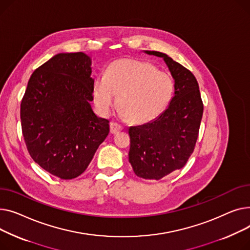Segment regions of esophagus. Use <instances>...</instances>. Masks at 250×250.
I'll return each instance as SVG.
<instances>
[{"label": "esophagus", "instance_id": "obj_1", "mask_svg": "<svg viewBox=\"0 0 250 250\" xmlns=\"http://www.w3.org/2000/svg\"><path fill=\"white\" fill-rule=\"evenodd\" d=\"M122 129H123V127H122L121 125H119L118 123L112 122V123L110 124V132H111L112 134H117V133H118V132H120Z\"/></svg>", "mask_w": 250, "mask_h": 250}]
</instances>
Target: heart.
<instances>
[{
  "label": "heart",
  "mask_w": 250,
  "mask_h": 250,
  "mask_svg": "<svg viewBox=\"0 0 250 250\" xmlns=\"http://www.w3.org/2000/svg\"><path fill=\"white\" fill-rule=\"evenodd\" d=\"M173 93L174 82L169 73L134 58L115 61L106 75L97 76L93 83L94 101L102 115H109L118 101L123 118L139 124L157 118L167 108Z\"/></svg>",
  "instance_id": "heart-1"
}]
</instances>
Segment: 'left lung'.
I'll list each match as a JSON object with an SVG mask.
<instances>
[{
  "label": "left lung",
  "mask_w": 250,
  "mask_h": 250,
  "mask_svg": "<svg viewBox=\"0 0 250 250\" xmlns=\"http://www.w3.org/2000/svg\"><path fill=\"white\" fill-rule=\"evenodd\" d=\"M143 52L163 58L174 81L167 108L148 123L129 127L132 168L137 177L157 181L187 164L195 148L204 107L192 72L166 53Z\"/></svg>",
  "instance_id": "8db88e82"
}]
</instances>
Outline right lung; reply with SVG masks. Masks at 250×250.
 Returning <instances> with one entry per match:
<instances>
[{"label": "right lung", "instance_id": "right-lung-1", "mask_svg": "<svg viewBox=\"0 0 250 250\" xmlns=\"http://www.w3.org/2000/svg\"><path fill=\"white\" fill-rule=\"evenodd\" d=\"M92 60L58 53L34 70L21 102V125L35 163L62 180L81 175L109 134L92 108Z\"/></svg>", "mask_w": 250, "mask_h": 250}]
</instances>
